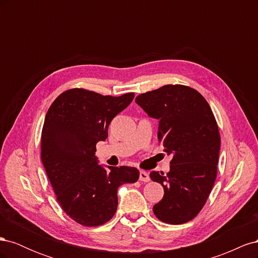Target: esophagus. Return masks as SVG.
Segmentation results:
<instances>
[{"label":"esophagus","instance_id":"obj_1","mask_svg":"<svg viewBox=\"0 0 258 258\" xmlns=\"http://www.w3.org/2000/svg\"><path fill=\"white\" fill-rule=\"evenodd\" d=\"M140 181L141 182H148L150 181V175L146 171H140Z\"/></svg>","mask_w":258,"mask_h":258}]
</instances>
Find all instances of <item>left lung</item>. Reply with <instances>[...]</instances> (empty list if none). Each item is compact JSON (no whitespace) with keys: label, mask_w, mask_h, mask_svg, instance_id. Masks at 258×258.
Returning <instances> with one entry per match:
<instances>
[{"label":"left lung","mask_w":258,"mask_h":258,"mask_svg":"<svg viewBox=\"0 0 258 258\" xmlns=\"http://www.w3.org/2000/svg\"><path fill=\"white\" fill-rule=\"evenodd\" d=\"M136 102L159 120V142L173 155L167 174H150L165 190L154 214L171 225L189 222L206 205L217 175L221 136L214 114L207 100L185 85H165L139 95Z\"/></svg>","instance_id":"left-lung-1"}]
</instances>
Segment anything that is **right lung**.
I'll return each instance as SVG.
<instances>
[{
    "mask_svg": "<svg viewBox=\"0 0 258 258\" xmlns=\"http://www.w3.org/2000/svg\"><path fill=\"white\" fill-rule=\"evenodd\" d=\"M134 98L135 92L113 97L72 88L57 97L45 116L41 158L46 173L61 209L86 227L110 221L118 205V187L139 179L137 168L105 170L95 156L112 119Z\"/></svg>",
    "mask_w": 258,
    "mask_h": 258,
    "instance_id": "1",
    "label": "right lung"
}]
</instances>
